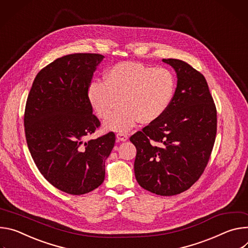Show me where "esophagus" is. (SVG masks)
<instances>
[{"mask_svg":"<svg viewBox=\"0 0 248 248\" xmlns=\"http://www.w3.org/2000/svg\"><path fill=\"white\" fill-rule=\"evenodd\" d=\"M116 138L118 141L125 142L128 140V135L124 134V133H118V134H116Z\"/></svg>","mask_w":248,"mask_h":248,"instance_id":"1","label":"esophagus"}]
</instances>
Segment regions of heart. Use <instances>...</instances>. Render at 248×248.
<instances>
[{
	"mask_svg": "<svg viewBox=\"0 0 248 248\" xmlns=\"http://www.w3.org/2000/svg\"><path fill=\"white\" fill-rule=\"evenodd\" d=\"M175 93V78L167 68L137 62H121L110 67L103 80L93 79L89 88L90 103L108 130L127 132L137 122L149 124L170 107Z\"/></svg>",
	"mask_w": 248,
	"mask_h": 248,
	"instance_id": "heart-1",
	"label": "heart"
}]
</instances>
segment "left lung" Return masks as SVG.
Instances as JSON below:
<instances>
[{"label":"left lung","mask_w":248,"mask_h":248,"mask_svg":"<svg viewBox=\"0 0 248 248\" xmlns=\"http://www.w3.org/2000/svg\"><path fill=\"white\" fill-rule=\"evenodd\" d=\"M176 72L177 87L164 114L136 132L134 170L144 189L180 194L204 172L217 134V109L205 77L184 61L162 59Z\"/></svg>","instance_id":"left-lung-1"}]
</instances>
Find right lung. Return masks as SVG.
Returning a JSON list of instances; mask_svg holds the SVG:
<instances>
[{
    "label": "right lung",
    "instance_id": "right-lung-1",
    "mask_svg": "<svg viewBox=\"0 0 248 248\" xmlns=\"http://www.w3.org/2000/svg\"><path fill=\"white\" fill-rule=\"evenodd\" d=\"M103 58L75 53L53 61L36 75L25 104V138L38 170L54 187L72 195L101 185L105 159L115 144L113 132L86 141L100 126L88 92Z\"/></svg>",
    "mask_w": 248,
    "mask_h": 248
}]
</instances>
